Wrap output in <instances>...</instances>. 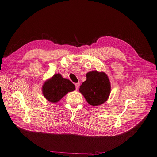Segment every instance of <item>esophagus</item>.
<instances>
[{"instance_id":"obj_1","label":"esophagus","mask_w":157,"mask_h":157,"mask_svg":"<svg viewBox=\"0 0 157 157\" xmlns=\"http://www.w3.org/2000/svg\"><path fill=\"white\" fill-rule=\"evenodd\" d=\"M79 85H80V83H75V86H76V90L78 89L79 87Z\"/></svg>"}]
</instances>
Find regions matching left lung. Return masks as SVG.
<instances>
[{
    "mask_svg": "<svg viewBox=\"0 0 157 157\" xmlns=\"http://www.w3.org/2000/svg\"><path fill=\"white\" fill-rule=\"evenodd\" d=\"M110 89V81L105 72L92 71L86 74V80L80 86L79 92L88 104L95 106L107 101Z\"/></svg>",
    "mask_w": 157,
    "mask_h": 157,
    "instance_id": "1",
    "label": "left lung"
}]
</instances>
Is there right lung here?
I'll return each instance as SVG.
<instances>
[{"instance_id":"right-lung-1","label":"right lung","mask_w":157,"mask_h":157,"mask_svg":"<svg viewBox=\"0 0 157 157\" xmlns=\"http://www.w3.org/2000/svg\"><path fill=\"white\" fill-rule=\"evenodd\" d=\"M74 90V85L70 80L62 78L59 74H54L44 84L42 88L44 97L52 103H57L65 94Z\"/></svg>"}]
</instances>
